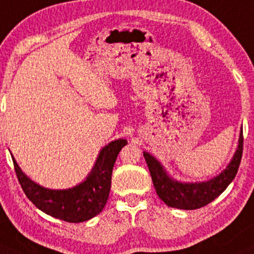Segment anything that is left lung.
Returning <instances> with one entry per match:
<instances>
[{
	"label": "left lung",
	"instance_id": "8db88e82",
	"mask_svg": "<svg viewBox=\"0 0 254 254\" xmlns=\"http://www.w3.org/2000/svg\"><path fill=\"white\" fill-rule=\"evenodd\" d=\"M242 149H244V135L241 129L239 145L227 166L215 177L203 182L177 181L167 174L165 167L151 154L143 151V155L149 167V172L159 198L171 208L193 210L213 202L231 184L241 163Z\"/></svg>",
	"mask_w": 254,
	"mask_h": 254
}]
</instances>
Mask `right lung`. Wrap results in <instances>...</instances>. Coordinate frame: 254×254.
I'll list each match as a JSON object with an SVG mask.
<instances>
[{"instance_id":"obj_1","label":"right lung","mask_w":254,"mask_h":254,"mask_svg":"<svg viewBox=\"0 0 254 254\" xmlns=\"http://www.w3.org/2000/svg\"><path fill=\"white\" fill-rule=\"evenodd\" d=\"M126 144L127 140L120 138L104 146L84 181L67 190L43 187L22 171L13 155L12 160L18 181L36 208L67 223H83L100 214L108 202L112 169L120 150Z\"/></svg>"}]
</instances>
